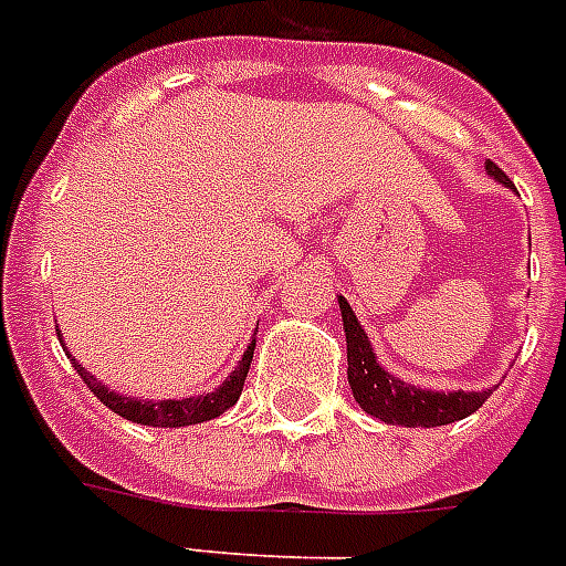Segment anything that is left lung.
Here are the masks:
<instances>
[{
    "mask_svg": "<svg viewBox=\"0 0 566 566\" xmlns=\"http://www.w3.org/2000/svg\"><path fill=\"white\" fill-rule=\"evenodd\" d=\"M490 176H495L501 185H510V178L501 172L495 164H486ZM339 313H343V328H346V355H348V385L352 394L360 402V409L385 423H399V427H444L453 420L469 418L478 411L492 390H453V394H439V390H423L406 381L394 379L390 373L376 364L373 346L367 334L360 328L346 298H339Z\"/></svg>",
    "mask_w": 566,
    "mask_h": 566,
    "instance_id": "left-lung-1",
    "label": "left lung"
}]
</instances>
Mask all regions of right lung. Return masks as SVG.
<instances>
[{
    "instance_id": "1",
    "label": "right lung",
    "mask_w": 566,
    "mask_h": 566,
    "mask_svg": "<svg viewBox=\"0 0 566 566\" xmlns=\"http://www.w3.org/2000/svg\"><path fill=\"white\" fill-rule=\"evenodd\" d=\"M253 348H256V339L248 346L244 358L238 360L235 373H232V376H229L218 390H211V394H206V397L160 399V402L118 397V394H113L109 388H104L95 376H88L86 369L76 364V358L71 360H74V369L80 373V379L86 381L88 390L104 402L106 409H113L125 420H134V423H143V427H190V423H202V420L218 418V415H223L229 406H235L238 397H241V390H244L250 360H253Z\"/></svg>"
}]
</instances>
